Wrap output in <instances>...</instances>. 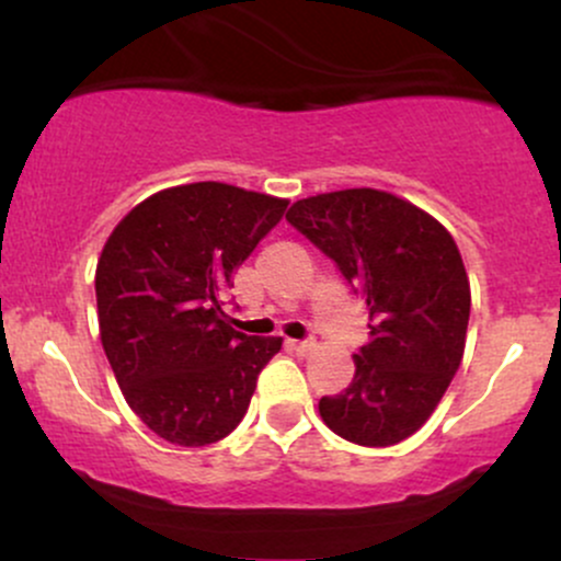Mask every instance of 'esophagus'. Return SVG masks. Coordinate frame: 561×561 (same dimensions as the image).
<instances>
[{
  "label": "esophagus",
  "mask_w": 561,
  "mask_h": 561,
  "mask_svg": "<svg viewBox=\"0 0 561 561\" xmlns=\"http://www.w3.org/2000/svg\"><path fill=\"white\" fill-rule=\"evenodd\" d=\"M287 347H289V351L298 353V356H308V353L317 347V343H313V340H289Z\"/></svg>",
  "instance_id": "obj_1"
}]
</instances>
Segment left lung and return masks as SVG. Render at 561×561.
I'll return each mask as SVG.
<instances>
[{
	"label": "left lung",
	"instance_id": "left-lung-1",
	"mask_svg": "<svg viewBox=\"0 0 561 561\" xmlns=\"http://www.w3.org/2000/svg\"><path fill=\"white\" fill-rule=\"evenodd\" d=\"M287 221L337 263L369 311L356 375L319 401L332 433L385 448L414 435L459 369L469 279L440 221L382 190H340L293 203Z\"/></svg>",
	"mask_w": 561,
	"mask_h": 561
}]
</instances>
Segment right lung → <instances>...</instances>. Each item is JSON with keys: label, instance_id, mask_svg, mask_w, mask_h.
<instances>
[{"label": "right lung", "instance_id": "right-lung-1", "mask_svg": "<svg viewBox=\"0 0 561 561\" xmlns=\"http://www.w3.org/2000/svg\"><path fill=\"white\" fill-rule=\"evenodd\" d=\"M287 199L221 182L171 186L121 218L96 261V319L134 414L176 446L227 437L282 337L229 327L234 268L285 216Z\"/></svg>", "mask_w": 561, "mask_h": 561}]
</instances>
